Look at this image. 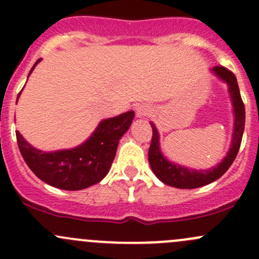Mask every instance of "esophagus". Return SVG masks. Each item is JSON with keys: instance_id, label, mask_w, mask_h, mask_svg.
<instances>
[{"instance_id": "1", "label": "esophagus", "mask_w": 259, "mask_h": 259, "mask_svg": "<svg viewBox=\"0 0 259 259\" xmlns=\"http://www.w3.org/2000/svg\"><path fill=\"white\" fill-rule=\"evenodd\" d=\"M150 114V109L146 105H140L137 108V116L138 117H145Z\"/></svg>"}]
</instances>
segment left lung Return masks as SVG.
I'll list each match as a JSON object with an SVG mask.
<instances>
[{"label":"left lung","mask_w":259,"mask_h":259,"mask_svg":"<svg viewBox=\"0 0 259 259\" xmlns=\"http://www.w3.org/2000/svg\"><path fill=\"white\" fill-rule=\"evenodd\" d=\"M215 76L228 85L229 95H231L232 104H233L234 113V124H233V138H232V144L229 151L224 156L223 160L214 168L207 169V170H195V169H188L185 166L174 164L169 161L163 153L160 151L159 145V133L156 130L155 125L150 122L151 129H153V137H151L150 148H149V164L151 166V170L155 174L156 178L170 187L179 188V189H194V188L203 187L214 180L219 179L227 170L232 163L236 159L238 154L239 146H241L243 132H244L245 122V110L244 104H243L241 93H239L238 82L236 76L232 71L223 66H215L211 69Z\"/></svg>","instance_id":"8db88e82"}]
</instances>
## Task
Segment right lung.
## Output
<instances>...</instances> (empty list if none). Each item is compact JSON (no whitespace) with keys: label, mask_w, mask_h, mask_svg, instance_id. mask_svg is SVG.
<instances>
[{"label":"right lung","mask_w":259,"mask_h":259,"mask_svg":"<svg viewBox=\"0 0 259 259\" xmlns=\"http://www.w3.org/2000/svg\"><path fill=\"white\" fill-rule=\"evenodd\" d=\"M38 62L40 60L35 62L30 74ZM133 119L134 111H127L103 120L81 145L49 153L33 148L16 132L18 149L28 168L42 182L64 190L85 189L103 180L109 173L119 140L127 132Z\"/></svg>","instance_id":"1"}]
</instances>
